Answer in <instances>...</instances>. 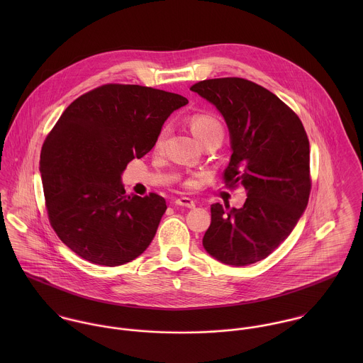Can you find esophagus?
Wrapping results in <instances>:
<instances>
[{
    "label": "esophagus",
    "instance_id": "1",
    "mask_svg": "<svg viewBox=\"0 0 363 363\" xmlns=\"http://www.w3.org/2000/svg\"><path fill=\"white\" fill-rule=\"evenodd\" d=\"M174 204H176V206H180V207H196V203H194L191 199H189V197H180V199H176V200H174Z\"/></svg>",
    "mask_w": 363,
    "mask_h": 363
}]
</instances>
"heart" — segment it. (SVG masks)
<instances>
[{
	"label": "heart",
	"instance_id": "1",
	"mask_svg": "<svg viewBox=\"0 0 363 363\" xmlns=\"http://www.w3.org/2000/svg\"><path fill=\"white\" fill-rule=\"evenodd\" d=\"M189 125L196 138L203 144L212 137H223V127L219 118L211 113H194L189 118ZM167 134V127H162L155 138V148H160ZM196 180H187L186 187H194Z\"/></svg>",
	"mask_w": 363,
	"mask_h": 363
}]
</instances>
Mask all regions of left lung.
Instances as JSON below:
<instances>
[{"instance_id": "1", "label": "left lung", "mask_w": 363, "mask_h": 363, "mask_svg": "<svg viewBox=\"0 0 363 363\" xmlns=\"http://www.w3.org/2000/svg\"><path fill=\"white\" fill-rule=\"evenodd\" d=\"M190 89L222 113L232 144L223 182L229 189L242 186L247 191L240 209L211 206L203 246L228 265L257 262L289 236L308 206V134L289 106L249 79H206Z\"/></svg>"}]
</instances>
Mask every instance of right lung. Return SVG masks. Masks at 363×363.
Wrapping results in <instances>:
<instances>
[{
  "mask_svg": "<svg viewBox=\"0 0 363 363\" xmlns=\"http://www.w3.org/2000/svg\"><path fill=\"white\" fill-rule=\"evenodd\" d=\"M187 104L150 86L106 84L60 116L42 147L40 173L50 225L79 257L116 267L147 250L166 201L156 193L127 196L121 173L154 148L164 120Z\"/></svg>",
  "mask_w": 363,
  "mask_h": 363,
  "instance_id": "1",
  "label": "right lung"
}]
</instances>
